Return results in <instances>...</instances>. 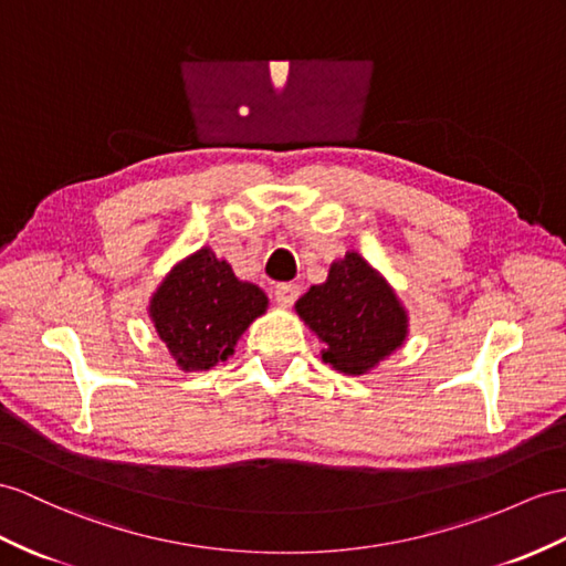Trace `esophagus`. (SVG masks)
Returning <instances> with one entry per match:
<instances>
[{
    "instance_id": "obj_1",
    "label": "esophagus",
    "mask_w": 566,
    "mask_h": 566,
    "mask_svg": "<svg viewBox=\"0 0 566 566\" xmlns=\"http://www.w3.org/2000/svg\"><path fill=\"white\" fill-rule=\"evenodd\" d=\"M300 295V285L297 283H281L275 285V302H279L281 307H291L293 302Z\"/></svg>"
}]
</instances>
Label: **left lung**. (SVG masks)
Returning <instances> with one entry per match:
<instances>
[{"label":"left lung","mask_w":566,"mask_h":566,"mask_svg":"<svg viewBox=\"0 0 566 566\" xmlns=\"http://www.w3.org/2000/svg\"><path fill=\"white\" fill-rule=\"evenodd\" d=\"M295 312L324 343L322 360L360 377L403 346L408 312L389 281L357 252H346L295 302Z\"/></svg>","instance_id":"left-lung-1"}]
</instances>
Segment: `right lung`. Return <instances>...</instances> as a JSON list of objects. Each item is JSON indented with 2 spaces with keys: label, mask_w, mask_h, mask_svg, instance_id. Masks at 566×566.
<instances>
[{
  "label": "right lung",
  "mask_w": 566,
  "mask_h": 566,
  "mask_svg": "<svg viewBox=\"0 0 566 566\" xmlns=\"http://www.w3.org/2000/svg\"><path fill=\"white\" fill-rule=\"evenodd\" d=\"M266 310V293L240 281L211 247L177 261L148 302L158 338L185 371L226 363L240 336Z\"/></svg>",
  "instance_id": "right-lung-1"
}]
</instances>
